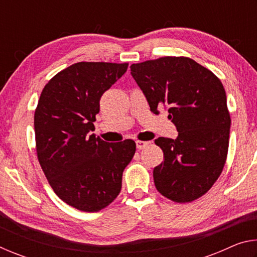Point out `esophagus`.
Wrapping results in <instances>:
<instances>
[{
  "instance_id": "34e87169",
  "label": "esophagus",
  "mask_w": 257,
  "mask_h": 257,
  "mask_svg": "<svg viewBox=\"0 0 257 257\" xmlns=\"http://www.w3.org/2000/svg\"><path fill=\"white\" fill-rule=\"evenodd\" d=\"M149 144H150V142H144V141H137L136 142V146H137L138 150H144L145 147L149 146Z\"/></svg>"
}]
</instances>
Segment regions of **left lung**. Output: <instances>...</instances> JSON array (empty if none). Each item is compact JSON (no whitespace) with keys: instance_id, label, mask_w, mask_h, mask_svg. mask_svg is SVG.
<instances>
[{"instance_id":"1","label":"left lung","mask_w":257,"mask_h":257,"mask_svg":"<svg viewBox=\"0 0 257 257\" xmlns=\"http://www.w3.org/2000/svg\"><path fill=\"white\" fill-rule=\"evenodd\" d=\"M130 71L151 111L168 108L178 130L176 139H155L164 154L153 170L156 189L176 203L193 202L211 189L227 160L231 119L222 82L186 56L134 63Z\"/></svg>"}]
</instances>
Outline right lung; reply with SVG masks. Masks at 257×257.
Returning a JSON list of instances; mask_svg holds the SVG:
<instances>
[{
  "label": "right lung",
  "instance_id": "obj_1",
  "mask_svg": "<svg viewBox=\"0 0 257 257\" xmlns=\"http://www.w3.org/2000/svg\"><path fill=\"white\" fill-rule=\"evenodd\" d=\"M128 63L78 62L50 79L34 115L37 159L54 193L82 212H98L121 190L136 152L132 139L106 143L94 134L99 99Z\"/></svg>",
  "mask_w": 257,
  "mask_h": 257
}]
</instances>
